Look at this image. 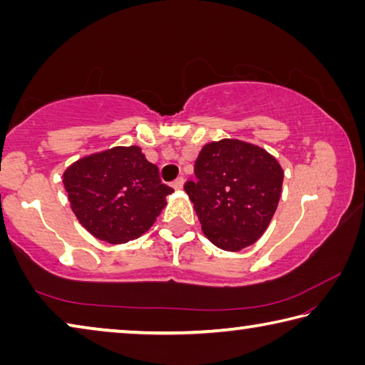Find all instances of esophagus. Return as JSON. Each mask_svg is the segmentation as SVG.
I'll return each instance as SVG.
<instances>
[{
  "instance_id": "obj_1",
  "label": "esophagus",
  "mask_w": 365,
  "mask_h": 365,
  "mask_svg": "<svg viewBox=\"0 0 365 365\" xmlns=\"http://www.w3.org/2000/svg\"><path fill=\"white\" fill-rule=\"evenodd\" d=\"M183 187V178L182 177H178V178H175L174 182H172V188L174 190H180Z\"/></svg>"
}]
</instances>
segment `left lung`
<instances>
[{"instance_id": "obj_1", "label": "left lung", "mask_w": 365, "mask_h": 365, "mask_svg": "<svg viewBox=\"0 0 365 365\" xmlns=\"http://www.w3.org/2000/svg\"><path fill=\"white\" fill-rule=\"evenodd\" d=\"M195 177L183 188L211 243L240 251L262 237L279 206L283 183L274 156L240 140L212 141L202 146Z\"/></svg>"}]
</instances>
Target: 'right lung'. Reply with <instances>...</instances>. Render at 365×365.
I'll list each match as a JSON object with an SVG mask.
<instances>
[{
    "label": "right lung",
    "instance_id": "obj_1",
    "mask_svg": "<svg viewBox=\"0 0 365 365\" xmlns=\"http://www.w3.org/2000/svg\"><path fill=\"white\" fill-rule=\"evenodd\" d=\"M64 187L80 224L108 243H127L150 228L165 206L169 185L138 146L78 159L64 172Z\"/></svg>",
    "mask_w": 365,
    "mask_h": 365
}]
</instances>
